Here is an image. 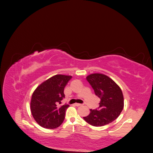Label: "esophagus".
Wrapping results in <instances>:
<instances>
[{
  "mask_svg": "<svg viewBox=\"0 0 153 153\" xmlns=\"http://www.w3.org/2000/svg\"><path fill=\"white\" fill-rule=\"evenodd\" d=\"M75 105L76 106H81L82 104H80V103H75Z\"/></svg>",
  "mask_w": 153,
  "mask_h": 153,
  "instance_id": "esophagus-1",
  "label": "esophagus"
}]
</instances>
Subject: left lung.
Instances as JSON below:
<instances>
[{"label":"left lung","mask_w":153,"mask_h":153,"mask_svg":"<svg viewBox=\"0 0 153 153\" xmlns=\"http://www.w3.org/2000/svg\"><path fill=\"white\" fill-rule=\"evenodd\" d=\"M86 79L100 98V106L92 110L85 121L94 126H103L116 119L124 108V97L121 88L110 77L104 74L93 73Z\"/></svg>","instance_id":"left-lung-1"}]
</instances>
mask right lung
<instances>
[{"mask_svg": "<svg viewBox=\"0 0 153 153\" xmlns=\"http://www.w3.org/2000/svg\"><path fill=\"white\" fill-rule=\"evenodd\" d=\"M71 76L56 75L43 82L32 95L30 110L36 123L47 129L59 127L64 121L68 105L61 106V100L65 98L64 87Z\"/></svg>", "mask_w": 153, "mask_h": 153, "instance_id": "right-lung-1", "label": "right lung"}]
</instances>
